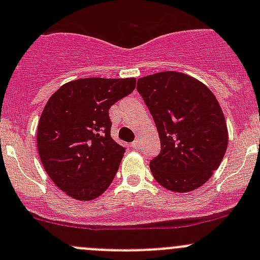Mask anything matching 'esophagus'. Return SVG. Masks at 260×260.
<instances>
[{"mask_svg": "<svg viewBox=\"0 0 260 260\" xmlns=\"http://www.w3.org/2000/svg\"><path fill=\"white\" fill-rule=\"evenodd\" d=\"M132 147L135 149H138L141 147V141L140 140H136V141H133L132 142Z\"/></svg>", "mask_w": 260, "mask_h": 260, "instance_id": "34e87169", "label": "esophagus"}]
</instances>
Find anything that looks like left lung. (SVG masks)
Returning <instances> with one entry per match:
<instances>
[{"mask_svg":"<svg viewBox=\"0 0 260 260\" xmlns=\"http://www.w3.org/2000/svg\"><path fill=\"white\" fill-rule=\"evenodd\" d=\"M137 90L161 141V152L149 164L154 179L175 192L203 186L220 166L228 147L226 123L212 91L177 72L141 78Z\"/></svg>","mask_w":260,"mask_h":260,"instance_id":"1","label":"left lung"}]
</instances>
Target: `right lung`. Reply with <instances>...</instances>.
<instances>
[{"instance_id": "right-lung-1", "label": "right lung", "mask_w": 260, "mask_h": 260, "mask_svg": "<svg viewBox=\"0 0 260 260\" xmlns=\"http://www.w3.org/2000/svg\"><path fill=\"white\" fill-rule=\"evenodd\" d=\"M135 88V78H85L60 86L46 103L38 125L39 156L70 198L93 200L113 181L125 147L111 137L109 108Z\"/></svg>"}]
</instances>
